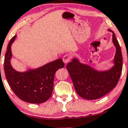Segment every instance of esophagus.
Segmentation results:
<instances>
[{
    "instance_id": "obj_1",
    "label": "esophagus",
    "mask_w": 128,
    "mask_h": 128,
    "mask_svg": "<svg viewBox=\"0 0 128 128\" xmlns=\"http://www.w3.org/2000/svg\"><path fill=\"white\" fill-rule=\"evenodd\" d=\"M71 60V56H70L68 54H66L63 56L62 58V60H63V62H64L65 64H67Z\"/></svg>"
}]
</instances>
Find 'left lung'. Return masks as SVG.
<instances>
[{
  "label": "left lung",
  "instance_id": "left-lung-1",
  "mask_svg": "<svg viewBox=\"0 0 128 128\" xmlns=\"http://www.w3.org/2000/svg\"><path fill=\"white\" fill-rule=\"evenodd\" d=\"M112 32V41L116 47L114 66L108 70L98 71L81 63L76 58L67 64V68L77 93L87 100H96L104 96L116 86L122 70V55L120 45Z\"/></svg>",
  "mask_w": 128,
  "mask_h": 128
}]
</instances>
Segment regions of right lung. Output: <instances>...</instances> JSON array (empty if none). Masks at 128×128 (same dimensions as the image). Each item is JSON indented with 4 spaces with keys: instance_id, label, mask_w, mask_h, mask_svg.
<instances>
[{
    "instance_id": "1",
    "label": "right lung",
    "mask_w": 128,
    "mask_h": 128,
    "mask_svg": "<svg viewBox=\"0 0 128 128\" xmlns=\"http://www.w3.org/2000/svg\"><path fill=\"white\" fill-rule=\"evenodd\" d=\"M16 37V35H14L9 42L4 56V70L6 80L12 91L20 99L34 104L45 102L52 94L55 73L64 67V63L60 58L38 68L17 72L10 64L11 45Z\"/></svg>"
}]
</instances>
